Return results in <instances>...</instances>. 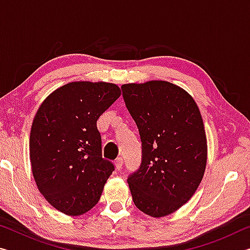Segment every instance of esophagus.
Listing matches in <instances>:
<instances>
[{"instance_id": "34e87169", "label": "esophagus", "mask_w": 250, "mask_h": 250, "mask_svg": "<svg viewBox=\"0 0 250 250\" xmlns=\"http://www.w3.org/2000/svg\"><path fill=\"white\" fill-rule=\"evenodd\" d=\"M115 166H116L117 170H119V171L121 170L122 167H124V160H122V158H118V159L116 160Z\"/></svg>"}]
</instances>
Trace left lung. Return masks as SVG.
<instances>
[{
  "label": "left lung",
  "instance_id": "1",
  "mask_svg": "<svg viewBox=\"0 0 250 250\" xmlns=\"http://www.w3.org/2000/svg\"><path fill=\"white\" fill-rule=\"evenodd\" d=\"M142 142L141 166L128 177L134 205L152 217L183 206L200 185L207 161L204 124L194 99L163 80L121 86Z\"/></svg>",
  "mask_w": 250,
  "mask_h": 250
}]
</instances>
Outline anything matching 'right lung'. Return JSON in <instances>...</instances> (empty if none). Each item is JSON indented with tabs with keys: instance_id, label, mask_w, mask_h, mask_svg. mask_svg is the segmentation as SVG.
Here are the masks:
<instances>
[{
	"instance_id": "1",
	"label": "right lung",
	"mask_w": 250,
	"mask_h": 250,
	"mask_svg": "<svg viewBox=\"0 0 250 250\" xmlns=\"http://www.w3.org/2000/svg\"><path fill=\"white\" fill-rule=\"evenodd\" d=\"M120 95L115 83L74 82L52 92L37 110L29 137L33 176L62 213L90 210L115 171L103 159L97 120Z\"/></svg>"
}]
</instances>
